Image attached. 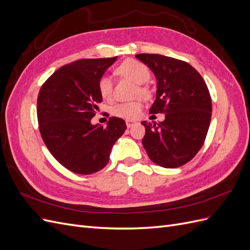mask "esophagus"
<instances>
[{
    "instance_id": "obj_1",
    "label": "esophagus",
    "mask_w": 250,
    "mask_h": 250,
    "mask_svg": "<svg viewBox=\"0 0 250 250\" xmlns=\"http://www.w3.org/2000/svg\"><path fill=\"white\" fill-rule=\"evenodd\" d=\"M137 123H138L137 121H133V120H126V125H127V127H128V128L132 127L134 124H137Z\"/></svg>"
}]
</instances>
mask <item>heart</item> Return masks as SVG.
<instances>
[{
  "instance_id": "1",
  "label": "heart",
  "mask_w": 250,
  "mask_h": 250,
  "mask_svg": "<svg viewBox=\"0 0 250 250\" xmlns=\"http://www.w3.org/2000/svg\"><path fill=\"white\" fill-rule=\"evenodd\" d=\"M118 74L125 78L133 81L138 84L137 94H140L142 97L149 96V89L143 85L150 78V71L148 67L134 59L125 60L124 62L121 63L118 69ZM98 88H99L100 95L103 99L109 100L112 97L113 93V82L109 76L101 77L98 83ZM142 111V103L140 101H133L129 103H120L116 105L112 109V113L116 117L126 119V120H134L137 119Z\"/></svg>"
}]
</instances>
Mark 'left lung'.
I'll list each match as a JSON object with an SVG mask.
<instances>
[{"label": "left lung", "instance_id": "obj_1", "mask_svg": "<svg viewBox=\"0 0 250 250\" xmlns=\"http://www.w3.org/2000/svg\"><path fill=\"white\" fill-rule=\"evenodd\" d=\"M153 72L156 97L150 113H165L160 123L143 121V146L149 158L164 168L190 162L202 147L211 118V99L201 75L183 60L160 54H138Z\"/></svg>", "mask_w": 250, "mask_h": 250}]
</instances>
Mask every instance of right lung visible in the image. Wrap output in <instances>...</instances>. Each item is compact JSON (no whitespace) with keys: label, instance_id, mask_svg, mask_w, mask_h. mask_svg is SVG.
<instances>
[{"label":"right lung","instance_id":"1","mask_svg":"<svg viewBox=\"0 0 250 250\" xmlns=\"http://www.w3.org/2000/svg\"><path fill=\"white\" fill-rule=\"evenodd\" d=\"M117 58L77 60L60 67L41 87L37 119L42 138L55 160L74 173L87 175L103 169L126 130L125 121L117 117L106 127L90 122L102 102L98 83Z\"/></svg>","mask_w":250,"mask_h":250}]
</instances>
